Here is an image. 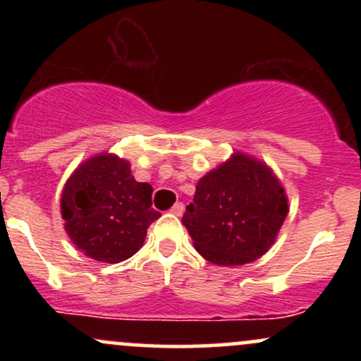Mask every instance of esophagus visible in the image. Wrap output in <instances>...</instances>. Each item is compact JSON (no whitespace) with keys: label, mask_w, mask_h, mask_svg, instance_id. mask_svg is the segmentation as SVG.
Returning <instances> with one entry per match:
<instances>
[{"label":"esophagus","mask_w":361,"mask_h":361,"mask_svg":"<svg viewBox=\"0 0 361 361\" xmlns=\"http://www.w3.org/2000/svg\"><path fill=\"white\" fill-rule=\"evenodd\" d=\"M183 210H185V205L181 204V202H176V204L171 207V214H175V215H181L183 214Z\"/></svg>","instance_id":"obj_1"}]
</instances>
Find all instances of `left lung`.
Masks as SVG:
<instances>
[{
    "mask_svg": "<svg viewBox=\"0 0 361 361\" xmlns=\"http://www.w3.org/2000/svg\"><path fill=\"white\" fill-rule=\"evenodd\" d=\"M287 214L285 190L268 166L234 154L198 181L181 222L207 261L234 267L263 256Z\"/></svg>",
    "mask_w": 361,
    "mask_h": 361,
    "instance_id": "obj_1",
    "label": "left lung"
}]
</instances>
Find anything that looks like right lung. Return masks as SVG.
Returning <instances> with one entry per match:
<instances>
[{"instance_id": "add662e5", "label": "right lung", "mask_w": 361, "mask_h": 361, "mask_svg": "<svg viewBox=\"0 0 361 361\" xmlns=\"http://www.w3.org/2000/svg\"><path fill=\"white\" fill-rule=\"evenodd\" d=\"M152 186L130 175V164L114 154L82 163L62 190L66 233L90 258L118 263L139 251L147 227L161 217L152 209Z\"/></svg>"}]
</instances>
